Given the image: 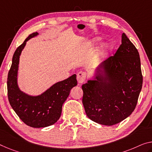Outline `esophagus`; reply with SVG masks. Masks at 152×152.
Wrapping results in <instances>:
<instances>
[{
	"label": "esophagus",
	"mask_w": 152,
	"mask_h": 152,
	"mask_svg": "<svg viewBox=\"0 0 152 152\" xmlns=\"http://www.w3.org/2000/svg\"><path fill=\"white\" fill-rule=\"evenodd\" d=\"M86 77H87V73L86 72L81 71L77 75V79L79 83H83L85 82Z\"/></svg>",
	"instance_id": "1"
}]
</instances>
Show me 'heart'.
Here are the masks:
<instances>
[{
	"mask_svg": "<svg viewBox=\"0 0 152 152\" xmlns=\"http://www.w3.org/2000/svg\"><path fill=\"white\" fill-rule=\"evenodd\" d=\"M111 45H109V44H107V45H105V49H106V50H111Z\"/></svg>",
	"mask_w": 152,
	"mask_h": 152,
	"instance_id": "heart-1",
	"label": "heart"
}]
</instances>
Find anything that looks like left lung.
Returning a JSON list of instances; mask_svg holds the SVG:
<instances>
[{
    "instance_id": "left-lung-1",
    "label": "left lung",
    "mask_w": 152,
    "mask_h": 152,
    "mask_svg": "<svg viewBox=\"0 0 152 152\" xmlns=\"http://www.w3.org/2000/svg\"><path fill=\"white\" fill-rule=\"evenodd\" d=\"M97 74L96 80L81 87L86 115L100 124L120 123L134 111L143 84L139 52L124 33L122 44Z\"/></svg>"
}]
</instances>
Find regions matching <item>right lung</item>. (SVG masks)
I'll return each mask as SVG.
<instances>
[{"label": "right lung", "mask_w": 152, "mask_h": 152, "mask_svg": "<svg viewBox=\"0 0 152 152\" xmlns=\"http://www.w3.org/2000/svg\"><path fill=\"white\" fill-rule=\"evenodd\" d=\"M33 32L16 49L7 77V95L11 107L21 120L33 128H43L55 124L60 118L62 104L69 96L70 90L77 86L76 75L58 82L38 96H30L19 90L17 73L20 53L26 41L36 36Z\"/></svg>", "instance_id": "add662e5"}]
</instances>
